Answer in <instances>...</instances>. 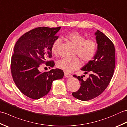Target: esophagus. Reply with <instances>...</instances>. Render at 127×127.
Masks as SVG:
<instances>
[{
  "label": "esophagus",
  "mask_w": 127,
  "mask_h": 127,
  "mask_svg": "<svg viewBox=\"0 0 127 127\" xmlns=\"http://www.w3.org/2000/svg\"><path fill=\"white\" fill-rule=\"evenodd\" d=\"M64 74H65V76L66 77L69 78V77H72V75L68 73V72H65V73H64Z\"/></svg>",
  "instance_id": "esophagus-1"
}]
</instances>
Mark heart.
Wrapping results in <instances>:
<instances>
[{
  "mask_svg": "<svg viewBox=\"0 0 127 127\" xmlns=\"http://www.w3.org/2000/svg\"><path fill=\"white\" fill-rule=\"evenodd\" d=\"M65 38L75 46V55L79 56L83 62L91 61L95 54L97 45L93 39H86L82 35L78 32H71L67 34ZM61 42L59 39L53 43L51 51L53 53L56 52L57 48ZM58 68L66 72H72L79 69L81 65V62L77 57L69 59L62 58L57 62Z\"/></svg>",
  "mask_w": 127,
  "mask_h": 127,
  "instance_id": "obj_1",
  "label": "heart"
}]
</instances>
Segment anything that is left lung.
<instances>
[{"mask_svg": "<svg viewBox=\"0 0 127 127\" xmlns=\"http://www.w3.org/2000/svg\"><path fill=\"white\" fill-rule=\"evenodd\" d=\"M96 37L98 47L92 60L81 69L85 74H90L86 80L83 77L74 75L79 80V90L72 93L75 98L88 101L101 94L111 81L115 68V49L112 41L101 32L97 31Z\"/></svg>", "mask_w": 127, "mask_h": 127, "instance_id": "1", "label": "left lung"}]
</instances>
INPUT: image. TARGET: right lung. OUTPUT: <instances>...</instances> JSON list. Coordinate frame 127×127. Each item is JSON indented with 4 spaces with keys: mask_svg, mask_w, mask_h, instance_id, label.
<instances>
[{
    "mask_svg": "<svg viewBox=\"0 0 127 127\" xmlns=\"http://www.w3.org/2000/svg\"><path fill=\"white\" fill-rule=\"evenodd\" d=\"M61 27H41L23 34L16 43L11 61L13 80L23 94L33 99H39L49 92L53 81L61 79L64 73L61 69L41 72V64L53 67V61H47L52 57L51 47L58 38L56 34Z\"/></svg>",
    "mask_w": 127,
    "mask_h": 127,
    "instance_id": "1",
    "label": "right lung"
}]
</instances>
